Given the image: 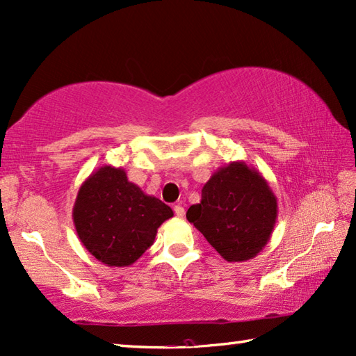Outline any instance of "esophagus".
<instances>
[{
  "instance_id": "1",
  "label": "esophagus",
  "mask_w": 356,
  "mask_h": 356,
  "mask_svg": "<svg viewBox=\"0 0 356 356\" xmlns=\"http://www.w3.org/2000/svg\"><path fill=\"white\" fill-rule=\"evenodd\" d=\"M173 212H175V215L178 216V218H183L184 213H186V210H184V207L181 206V204H177L175 207H173Z\"/></svg>"
}]
</instances>
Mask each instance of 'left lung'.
<instances>
[{
	"instance_id": "1",
	"label": "left lung",
	"mask_w": 356,
	"mask_h": 356,
	"mask_svg": "<svg viewBox=\"0 0 356 356\" xmlns=\"http://www.w3.org/2000/svg\"><path fill=\"white\" fill-rule=\"evenodd\" d=\"M187 220L229 261L255 258L266 248L278 218V201L266 178L244 161H232L202 186L201 201Z\"/></svg>"
}]
</instances>
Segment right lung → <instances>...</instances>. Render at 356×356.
Masks as SVG:
<instances>
[{"label": "right lung", "instance_id": "obj_1", "mask_svg": "<svg viewBox=\"0 0 356 356\" xmlns=\"http://www.w3.org/2000/svg\"><path fill=\"white\" fill-rule=\"evenodd\" d=\"M79 241L99 263L127 267L146 252L172 209L130 183L121 168L101 165L79 186L74 210Z\"/></svg>", "mask_w": 356, "mask_h": 356}]
</instances>
